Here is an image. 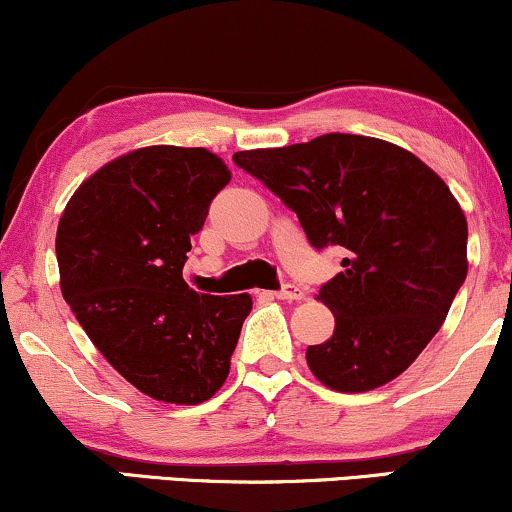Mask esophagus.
Returning <instances> with one entry per match:
<instances>
[{
    "mask_svg": "<svg viewBox=\"0 0 512 512\" xmlns=\"http://www.w3.org/2000/svg\"><path fill=\"white\" fill-rule=\"evenodd\" d=\"M274 295L279 300H288V303H293V300H303L305 291L300 286H295V283H286V286H283L281 291H276Z\"/></svg>",
    "mask_w": 512,
    "mask_h": 512,
    "instance_id": "34e87169",
    "label": "esophagus"
}]
</instances>
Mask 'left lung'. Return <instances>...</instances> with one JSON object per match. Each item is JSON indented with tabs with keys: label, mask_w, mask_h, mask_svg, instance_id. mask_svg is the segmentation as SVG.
I'll use <instances>...</instances> for the list:
<instances>
[{
	"label": "left lung",
	"mask_w": 512,
	"mask_h": 512,
	"mask_svg": "<svg viewBox=\"0 0 512 512\" xmlns=\"http://www.w3.org/2000/svg\"><path fill=\"white\" fill-rule=\"evenodd\" d=\"M233 162L298 214L312 248L346 255L319 288L336 329L307 348L312 374L341 393L403 374L467 276V219L443 178L403 147L350 133L236 152Z\"/></svg>",
	"instance_id": "8db88e82"
}]
</instances>
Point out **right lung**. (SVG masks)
Here are the masks:
<instances>
[{
  "instance_id": "obj_1",
  "label": "right lung",
  "mask_w": 512,
  "mask_h": 512,
  "mask_svg": "<svg viewBox=\"0 0 512 512\" xmlns=\"http://www.w3.org/2000/svg\"><path fill=\"white\" fill-rule=\"evenodd\" d=\"M231 171L205 147L152 145L80 183L59 219L61 295L95 348L145 396L197 405L221 389L248 293L183 281L190 238Z\"/></svg>"
}]
</instances>
